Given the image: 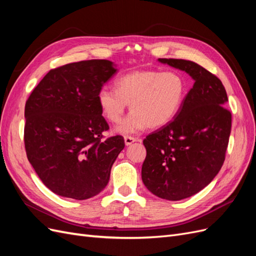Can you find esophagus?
<instances>
[{"instance_id":"34e87169","label":"esophagus","mask_w":256,"mask_h":256,"mask_svg":"<svg viewBox=\"0 0 256 256\" xmlns=\"http://www.w3.org/2000/svg\"><path fill=\"white\" fill-rule=\"evenodd\" d=\"M136 141H138V138L130 136H125V144H126V145L132 144V143L136 142Z\"/></svg>"}]
</instances>
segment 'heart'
<instances>
[{
  "mask_svg": "<svg viewBox=\"0 0 256 256\" xmlns=\"http://www.w3.org/2000/svg\"><path fill=\"white\" fill-rule=\"evenodd\" d=\"M187 94V84L175 70H136L115 80V88L104 86L98 92V104L104 118L118 124L128 104L131 113L118 131L124 134L158 128L171 122L180 112Z\"/></svg>",
  "mask_w": 256,
  "mask_h": 256,
  "instance_id": "b5f03b06",
  "label": "heart"
}]
</instances>
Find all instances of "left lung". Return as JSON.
Wrapping results in <instances>:
<instances>
[{
  "label": "left lung",
  "mask_w": 256,
  "mask_h": 256,
  "mask_svg": "<svg viewBox=\"0 0 256 256\" xmlns=\"http://www.w3.org/2000/svg\"><path fill=\"white\" fill-rule=\"evenodd\" d=\"M189 74L192 88L180 112L166 125L147 136L142 180L154 196L168 200L189 198L210 182L226 160L232 114L219 78L194 62L159 58Z\"/></svg>",
  "instance_id": "8db88e82"
}]
</instances>
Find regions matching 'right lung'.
<instances>
[{"label": "right lung", "instance_id": "obj_1", "mask_svg": "<svg viewBox=\"0 0 256 256\" xmlns=\"http://www.w3.org/2000/svg\"><path fill=\"white\" fill-rule=\"evenodd\" d=\"M115 72L106 60L60 66L44 76L26 100V156L46 187L58 196L86 200L109 182L125 141L122 136L104 138L110 127L97 96Z\"/></svg>", "mask_w": 256, "mask_h": 256}]
</instances>
